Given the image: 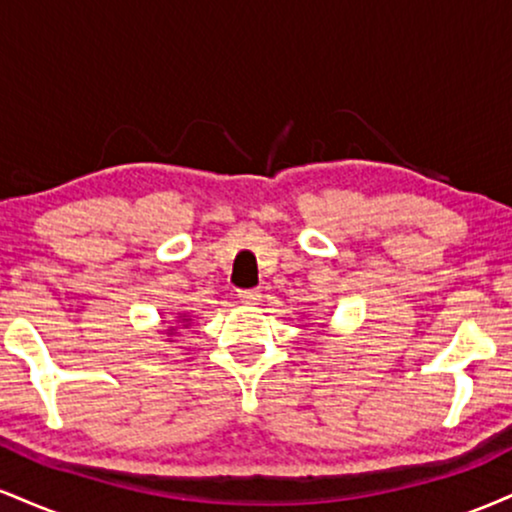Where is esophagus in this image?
I'll list each match as a JSON object with an SVG mask.
<instances>
[{
  "mask_svg": "<svg viewBox=\"0 0 512 512\" xmlns=\"http://www.w3.org/2000/svg\"><path fill=\"white\" fill-rule=\"evenodd\" d=\"M238 298H240V303H245V305H257L262 301V293L257 289H245V291H238Z\"/></svg>",
  "mask_w": 512,
  "mask_h": 512,
  "instance_id": "34e87169",
  "label": "esophagus"
}]
</instances>
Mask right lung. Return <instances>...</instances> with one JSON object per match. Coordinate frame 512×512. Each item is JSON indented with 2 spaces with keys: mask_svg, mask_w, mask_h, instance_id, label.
I'll use <instances>...</instances> for the list:
<instances>
[{
  "mask_svg": "<svg viewBox=\"0 0 512 512\" xmlns=\"http://www.w3.org/2000/svg\"><path fill=\"white\" fill-rule=\"evenodd\" d=\"M182 317V320H187V315H180ZM170 332H173V330H170Z\"/></svg>",
  "mask_w": 512,
  "mask_h": 512,
  "instance_id": "add662e5",
  "label": "right lung"
}]
</instances>
